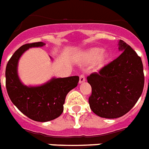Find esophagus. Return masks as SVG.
<instances>
[{
	"instance_id": "34e87169",
	"label": "esophagus",
	"mask_w": 149,
	"mask_h": 149,
	"mask_svg": "<svg viewBox=\"0 0 149 149\" xmlns=\"http://www.w3.org/2000/svg\"><path fill=\"white\" fill-rule=\"evenodd\" d=\"M85 81H86L85 76H84V75H83V74L80 75V76H79V83H84Z\"/></svg>"
}]
</instances>
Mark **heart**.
<instances>
[{"label":"heart","instance_id":"1","mask_svg":"<svg viewBox=\"0 0 149 149\" xmlns=\"http://www.w3.org/2000/svg\"><path fill=\"white\" fill-rule=\"evenodd\" d=\"M102 49L101 48H93L88 50L87 52V58L89 61H95L98 59H100V63H102L104 60H106V58L107 57V55H102Z\"/></svg>","mask_w":149,"mask_h":149}]
</instances>
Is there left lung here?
<instances>
[{
	"label": "left lung",
	"mask_w": 149,
	"mask_h": 149,
	"mask_svg": "<svg viewBox=\"0 0 149 149\" xmlns=\"http://www.w3.org/2000/svg\"><path fill=\"white\" fill-rule=\"evenodd\" d=\"M118 49L123 53L118 58L87 77L92 87L89 106L102 118H116L126 114L143 91L145 77L141 57L122 40Z\"/></svg>",
	"instance_id": "1"
}]
</instances>
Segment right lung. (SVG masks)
Returning a JSON list of instances; mask_svg holds the SVG:
<instances>
[{
    "label": "right lung",
    "mask_w": 149,
    "mask_h": 149,
    "mask_svg": "<svg viewBox=\"0 0 149 149\" xmlns=\"http://www.w3.org/2000/svg\"><path fill=\"white\" fill-rule=\"evenodd\" d=\"M43 42L27 43L13 54L6 66V88L14 106L26 116L37 122H48L59 117L63 112V104L69 92L77 86L78 76L52 78L39 86H27L20 80L18 61L26 49L41 47Z\"/></svg>",
    "instance_id": "add662e5"
}]
</instances>
